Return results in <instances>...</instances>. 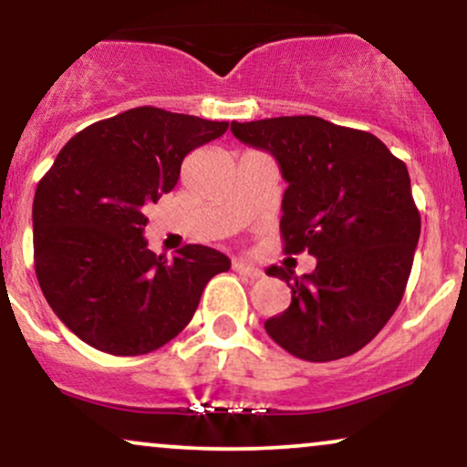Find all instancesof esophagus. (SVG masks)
Masks as SVG:
<instances>
[{
	"label": "esophagus",
	"instance_id": "esophagus-1",
	"mask_svg": "<svg viewBox=\"0 0 467 467\" xmlns=\"http://www.w3.org/2000/svg\"><path fill=\"white\" fill-rule=\"evenodd\" d=\"M233 270L239 272V275L250 276V278H261V276H264V270H261V267L248 264V261H234Z\"/></svg>",
	"mask_w": 467,
	"mask_h": 467
}]
</instances>
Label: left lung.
I'll return each mask as SVG.
<instances>
[{
  "label": "left lung",
  "instance_id": "obj_1",
  "mask_svg": "<svg viewBox=\"0 0 467 467\" xmlns=\"http://www.w3.org/2000/svg\"><path fill=\"white\" fill-rule=\"evenodd\" d=\"M230 131L275 155L287 182L285 252L316 256L312 275L267 267L292 289L285 312L265 320L267 336L309 362L360 351L395 314L410 276L421 217L409 169L373 133L318 116L233 122Z\"/></svg>",
  "mask_w": 467,
  "mask_h": 467
}]
</instances>
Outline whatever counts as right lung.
Segmentation results:
<instances>
[{
    "label": "right lung",
    "mask_w": 467,
    "mask_h": 467,
    "mask_svg": "<svg viewBox=\"0 0 467 467\" xmlns=\"http://www.w3.org/2000/svg\"><path fill=\"white\" fill-rule=\"evenodd\" d=\"M228 122L136 107L85 127L57 155L32 203L35 272L61 323L94 349L144 356L191 323L226 254L147 248L144 206L175 189L182 160Z\"/></svg>",
    "instance_id": "obj_1"
}]
</instances>
